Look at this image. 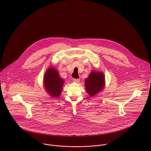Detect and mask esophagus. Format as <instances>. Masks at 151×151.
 Here are the masks:
<instances>
[{
    "label": "esophagus",
    "mask_w": 151,
    "mask_h": 151,
    "mask_svg": "<svg viewBox=\"0 0 151 151\" xmlns=\"http://www.w3.org/2000/svg\"><path fill=\"white\" fill-rule=\"evenodd\" d=\"M73 81L74 83H78L80 81V80L79 78H74L73 79Z\"/></svg>",
    "instance_id": "34e87169"
}]
</instances>
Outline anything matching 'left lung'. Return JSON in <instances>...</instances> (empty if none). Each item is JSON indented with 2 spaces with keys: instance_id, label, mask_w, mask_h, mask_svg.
Returning a JSON list of instances; mask_svg holds the SVG:
<instances>
[{
  "instance_id": "1",
  "label": "left lung",
  "mask_w": 151,
  "mask_h": 151,
  "mask_svg": "<svg viewBox=\"0 0 151 151\" xmlns=\"http://www.w3.org/2000/svg\"><path fill=\"white\" fill-rule=\"evenodd\" d=\"M104 75L96 71H92L85 81L86 92L91 96L99 92L104 88Z\"/></svg>"
}]
</instances>
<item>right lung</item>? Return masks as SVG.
Wrapping results in <instances>:
<instances>
[{
  "instance_id": "obj_1",
  "label": "right lung",
  "mask_w": 151,
  "mask_h": 151,
  "mask_svg": "<svg viewBox=\"0 0 151 151\" xmlns=\"http://www.w3.org/2000/svg\"><path fill=\"white\" fill-rule=\"evenodd\" d=\"M64 81L53 67L49 68L44 76V86L46 91L52 97L58 98L62 91Z\"/></svg>"
}]
</instances>
